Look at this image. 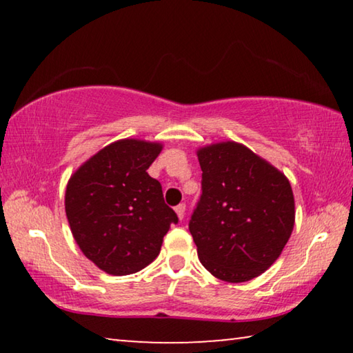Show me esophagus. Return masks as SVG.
Here are the masks:
<instances>
[{
    "mask_svg": "<svg viewBox=\"0 0 353 353\" xmlns=\"http://www.w3.org/2000/svg\"><path fill=\"white\" fill-rule=\"evenodd\" d=\"M176 213H177V216H179V219H183V216H185V204H179L176 208Z\"/></svg>",
    "mask_w": 353,
    "mask_h": 353,
    "instance_id": "34e87169",
    "label": "esophagus"
}]
</instances>
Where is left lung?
I'll return each mask as SVG.
<instances>
[{
	"instance_id": "8db88e82",
	"label": "left lung",
	"mask_w": 353,
	"mask_h": 353,
	"mask_svg": "<svg viewBox=\"0 0 353 353\" xmlns=\"http://www.w3.org/2000/svg\"><path fill=\"white\" fill-rule=\"evenodd\" d=\"M202 194L188 223L205 270L230 283L260 276L282 254L294 227V196L282 172L246 146L198 151Z\"/></svg>"
}]
</instances>
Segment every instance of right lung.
<instances>
[{"mask_svg":"<svg viewBox=\"0 0 353 353\" xmlns=\"http://www.w3.org/2000/svg\"><path fill=\"white\" fill-rule=\"evenodd\" d=\"M159 143L119 140L87 160L67 185L65 212L83 255L112 276L139 272L155 260L177 214L146 170Z\"/></svg>","mask_w":353,"mask_h":353,"instance_id":"right-lung-1","label":"right lung"}]
</instances>
